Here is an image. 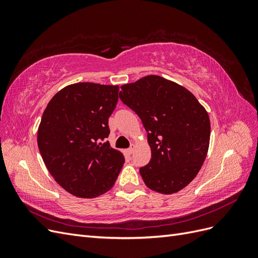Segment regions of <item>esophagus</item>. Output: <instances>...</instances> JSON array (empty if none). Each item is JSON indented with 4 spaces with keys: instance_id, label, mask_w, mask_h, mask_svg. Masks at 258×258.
I'll return each instance as SVG.
<instances>
[{
    "instance_id": "34e87169",
    "label": "esophagus",
    "mask_w": 258,
    "mask_h": 258,
    "mask_svg": "<svg viewBox=\"0 0 258 258\" xmlns=\"http://www.w3.org/2000/svg\"><path fill=\"white\" fill-rule=\"evenodd\" d=\"M135 148H136V145H135V144H132V145H131V146L128 148V150H127V153L131 155L132 153L135 152Z\"/></svg>"
}]
</instances>
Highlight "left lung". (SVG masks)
Instances as JSON below:
<instances>
[{
    "label": "left lung",
    "mask_w": 258,
    "mask_h": 258,
    "mask_svg": "<svg viewBox=\"0 0 258 258\" xmlns=\"http://www.w3.org/2000/svg\"><path fill=\"white\" fill-rule=\"evenodd\" d=\"M119 98L141 118L152 158L140 168L145 185L160 194L183 189L198 174L210 143V118L190 91L157 75L121 86Z\"/></svg>",
    "instance_id": "1"
}]
</instances>
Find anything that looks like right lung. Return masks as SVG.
<instances>
[{"label": "right lung", "mask_w": 258, "mask_h": 258, "mask_svg": "<svg viewBox=\"0 0 258 258\" xmlns=\"http://www.w3.org/2000/svg\"><path fill=\"white\" fill-rule=\"evenodd\" d=\"M118 90L112 85H70L43 113L38 150L56 182L76 197L95 198L110 190L122 168L123 155L105 141Z\"/></svg>", "instance_id": "right-lung-1"}]
</instances>
